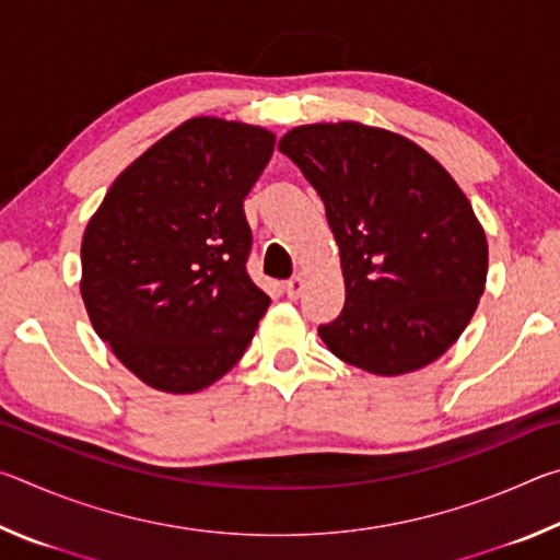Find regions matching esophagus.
I'll return each instance as SVG.
<instances>
[{
  "label": "esophagus",
  "mask_w": 560,
  "mask_h": 560,
  "mask_svg": "<svg viewBox=\"0 0 560 560\" xmlns=\"http://www.w3.org/2000/svg\"><path fill=\"white\" fill-rule=\"evenodd\" d=\"M283 289H287V296L289 299H299L301 291H303V279L301 277H293V279L287 281V287H283Z\"/></svg>",
  "instance_id": "obj_1"
}]
</instances>
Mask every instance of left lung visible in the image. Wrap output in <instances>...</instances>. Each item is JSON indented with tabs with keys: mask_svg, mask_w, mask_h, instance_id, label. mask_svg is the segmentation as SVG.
<instances>
[{
	"mask_svg": "<svg viewBox=\"0 0 560 560\" xmlns=\"http://www.w3.org/2000/svg\"><path fill=\"white\" fill-rule=\"evenodd\" d=\"M279 150L326 207L346 306L318 336L373 375H405L450 350L487 287L489 246L467 195L428 150L358 120L291 128Z\"/></svg>",
	"mask_w": 560,
	"mask_h": 560,
	"instance_id": "1",
	"label": "left lung"
}]
</instances>
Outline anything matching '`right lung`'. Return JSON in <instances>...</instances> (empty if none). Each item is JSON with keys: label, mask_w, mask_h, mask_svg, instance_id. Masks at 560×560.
<instances>
[{"label": "right lung", "mask_w": 560, "mask_h": 560, "mask_svg": "<svg viewBox=\"0 0 560 560\" xmlns=\"http://www.w3.org/2000/svg\"><path fill=\"white\" fill-rule=\"evenodd\" d=\"M277 136L197 116L113 179L81 240L91 326L145 385L192 395L249 346L271 299L246 273L244 197Z\"/></svg>", "instance_id": "obj_1"}]
</instances>
